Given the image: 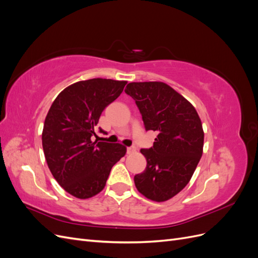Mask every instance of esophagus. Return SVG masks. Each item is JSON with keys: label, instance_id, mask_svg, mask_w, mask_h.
<instances>
[{"label": "esophagus", "instance_id": "esophagus-1", "mask_svg": "<svg viewBox=\"0 0 258 258\" xmlns=\"http://www.w3.org/2000/svg\"><path fill=\"white\" fill-rule=\"evenodd\" d=\"M136 152V147L131 146V147H127V154H132Z\"/></svg>", "mask_w": 258, "mask_h": 258}]
</instances>
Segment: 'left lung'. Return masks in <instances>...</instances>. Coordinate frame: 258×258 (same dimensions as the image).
I'll return each instance as SVG.
<instances>
[{"label":"left lung","mask_w":258,"mask_h":258,"mask_svg":"<svg viewBox=\"0 0 258 258\" xmlns=\"http://www.w3.org/2000/svg\"><path fill=\"white\" fill-rule=\"evenodd\" d=\"M124 92L136 101L145 130L158 132L153 146L141 150L147 165L135 175L137 189L153 201L169 200L188 184L202 156L199 115L165 83H129Z\"/></svg>","instance_id":"8db88e82"}]
</instances>
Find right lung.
Wrapping results in <instances>:
<instances>
[{
    "label": "right lung",
    "mask_w": 258,
    "mask_h": 258,
    "mask_svg": "<svg viewBox=\"0 0 258 258\" xmlns=\"http://www.w3.org/2000/svg\"><path fill=\"white\" fill-rule=\"evenodd\" d=\"M126 84L106 79L77 82L59 93L46 116V161L59 185L76 198L87 199L102 190L112 167L126 154L119 143L92 141L101 114Z\"/></svg>",
    "instance_id": "1"
}]
</instances>
